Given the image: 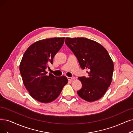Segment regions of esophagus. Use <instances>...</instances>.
<instances>
[{"instance_id":"1","label":"esophagus","mask_w":133,"mask_h":133,"mask_svg":"<svg viewBox=\"0 0 133 133\" xmlns=\"http://www.w3.org/2000/svg\"><path fill=\"white\" fill-rule=\"evenodd\" d=\"M67 78H68V80H69V81H72V80H74V79L75 78V77H68Z\"/></svg>"}]
</instances>
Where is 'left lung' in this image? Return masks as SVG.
I'll return each mask as SVG.
<instances>
[{
  "label": "left lung",
  "instance_id": "8db88e82",
  "mask_svg": "<svg viewBox=\"0 0 133 133\" xmlns=\"http://www.w3.org/2000/svg\"><path fill=\"white\" fill-rule=\"evenodd\" d=\"M66 45L77 57L88 77H79L82 88L77 93L88 102L98 100L105 94L112 79L114 62L107 50L98 42L85 38H66Z\"/></svg>",
  "mask_w": 133,
  "mask_h": 133
}]
</instances>
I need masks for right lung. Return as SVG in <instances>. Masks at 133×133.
Instances as JSON below:
<instances>
[{
    "label": "right lung",
    "mask_w": 133,
    "mask_h": 133,
    "mask_svg": "<svg viewBox=\"0 0 133 133\" xmlns=\"http://www.w3.org/2000/svg\"><path fill=\"white\" fill-rule=\"evenodd\" d=\"M65 38H54L36 41L26 49L19 64L23 82L31 97L42 103L56 99L68 83L65 76L46 75V69L62 47Z\"/></svg>",
    "instance_id": "obj_1"
}]
</instances>
